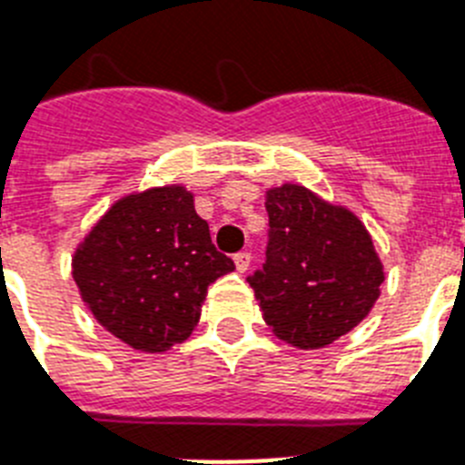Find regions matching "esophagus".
<instances>
[{
    "mask_svg": "<svg viewBox=\"0 0 465 465\" xmlns=\"http://www.w3.org/2000/svg\"><path fill=\"white\" fill-rule=\"evenodd\" d=\"M233 264H236V269L243 274L245 269L251 267V252H236V255H233Z\"/></svg>",
    "mask_w": 465,
    "mask_h": 465,
    "instance_id": "34e87169",
    "label": "esophagus"
}]
</instances>
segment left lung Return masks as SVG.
I'll list each match as a JSON object with an SVG mask.
<instances>
[{
	"label": "left lung",
	"mask_w": 465,
	"mask_h": 465,
	"mask_svg": "<svg viewBox=\"0 0 465 465\" xmlns=\"http://www.w3.org/2000/svg\"><path fill=\"white\" fill-rule=\"evenodd\" d=\"M267 262L248 279L276 338L319 350L369 317L385 281L364 222L302 184L267 189Z\"/></svg>",
	"instance_id": "8db88e82"
}]
</instances>
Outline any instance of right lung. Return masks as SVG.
Segmentation results:
<instances>
[{
    "mask_svg": "<svg viewBox=\"0 0 465 465\" xmlns=\"http://www.w3.org/2000/svg\"><path fill=\"white\" fill-rule=\"evenodd\" d=\"M233 272L182 184L127 193L89 229L73 279L94 319L142 352H165L198 326L208 286Z\"/></svg>",
    "mask_w": 465,
    "mask_h": 465,
    "instance_id": "obj_1",
    "label": "right lung"
}]
</instances>
